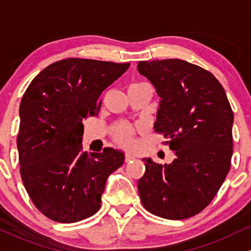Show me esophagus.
<instances>
[{
  "instance_id": "34e87169",
  "label": "esophagus",
  "mask_w": 251,
  "mask_h": 251,
  "mask_svg": "<svg viewBox=\"0 0 251 251\" xmlns=\"http://www.w3.org/2000/svg\"><path fill=\"white\" fill-rule=\"evenodd\" d=\"M131 159H134V156H133V154H130V153H126V158H125V161H126V162H130Z\"/></svg>"
}]
</instances>
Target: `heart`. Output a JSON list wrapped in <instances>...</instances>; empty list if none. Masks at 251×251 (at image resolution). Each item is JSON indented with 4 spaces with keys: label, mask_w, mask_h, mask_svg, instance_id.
Segmentation results:
<instances>
[{
    "label": "heart",
    "mask_w": 251,
    "mask_h": 251,
    "mask_svg": "<svg viewBox=\"0 0 251 251\" xmlns=\"http://www.w3.org/2000/svg\"><path fill=\"white\" fill-rule=\"evenodd\" d=\"M113 139L123 147H130L134 140V129L129 125H120L113 131Z\"/></svg>",
    "instance_id": "heart-1"
}]
</instances>
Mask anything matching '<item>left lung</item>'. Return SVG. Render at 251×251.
Segmentation results:
<instances>
[{"instance_id":"8db88e82","label":"left lung","mask_w":251,"mask_h":251,"mask_svg":"<svg viewBox=\"0 0 251 251\" xmlns=\"http://www.w3.org/2000/svg\"><path fill=\"white\" fill-rule=\"evenodd\" d=\"M138 71L161 98L154 130L175 152L170 164L143 159L141 203L169 220L195 216L213 201L231 168V105L213 74L185 60L139 61Z\"/></svg>"}]
</instances>
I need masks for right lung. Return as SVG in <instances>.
Returning <instances> with one entry per match:
<instances>
[{"instance_id": "1", "label": "right lung", "mask_w": 251, "mask_h": 251, "mask_svg": "<svg viewBox=\"0 0 251 251\" xmlns=\"http://www.w3.org/2000/svg\"><path fill=\"white\" fill-rule=\"evenodd\" d=\"M130 64L69 58L40 72L23 95L17 138L20 175L36 208L50 220L77 222L100 209L108 175L125 153L82 151L83 120Z\"/></svg>"}]
</instances>
